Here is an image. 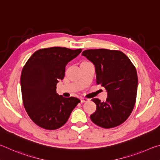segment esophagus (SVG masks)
<instances>
[{
	"label": "esophagus",
	"mask_w": 160,
	"mask_h": 160,
	"mask_svg": "<svg viewBox=\"0 0 160 160\" xmlns=\"http://www.w3.org/2000/svg\"><path fill=\"white\" fill-rule=\"evenodd\" d=\"M88 101H89V99L86 98H81V102H86Z\"/></svg>",
	"instance_id": "34e87169"
}]
</instances>
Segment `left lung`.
<instances>
[{"label":"left lung","instance_id":"8db88e82","mask_svg":"<svg viewBox=\"0 0 160 160\" xmlns=\"http://www.w3.org/2000/svg\"><path fill=\"white\" fill-rule=\"evenodd\" d=\"M82 55L94 64L97 84L108 91L105 102L92 99L97 108L91 119L104 128L122 124L130 116L136 103L138 76L135 66L119 50L90 49L84 50Z\"/></svg>","mask_w":160,"mask_h":160}]
</instances>
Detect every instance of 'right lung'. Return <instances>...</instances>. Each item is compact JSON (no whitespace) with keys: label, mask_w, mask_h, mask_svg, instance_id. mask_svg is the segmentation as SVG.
Here are the masks:
<instances>
[{"label":"right lung","mask_w":160,"mask_h":160,"mask_svg":"<svg viewBox=\"0 0 160 160\" xmlns=\"http://www.w3.org/2000/svg\"><path fill=\"white\" fill-rule=\"evenodd\" d=\"M82 49L52 47L36 50L22 69V101L30 119L47 130H55L65 124L81 101L56 93V85L64 77L67 64Z\"/></svg>","instance_id":"add662e5"}]
</instances>
